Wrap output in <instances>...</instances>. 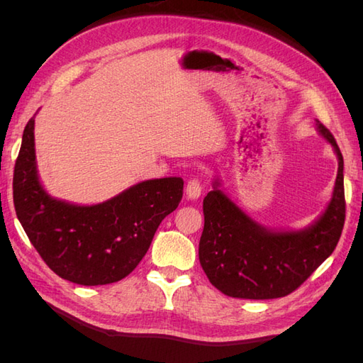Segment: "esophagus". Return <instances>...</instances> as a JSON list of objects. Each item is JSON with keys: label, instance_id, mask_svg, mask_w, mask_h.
<instances>
[{"label": "esophagus", "instance_id": "obj_1", "mask_svg": "<svg viewBox=\"0 0 363 363\" xmlns=\"http://www.w3.org/2000/svg\"><path fill=\"white\" fill-rule=\"evenodd\" d=\"M201 192H203V186L200 179H191L188 184H186V196H188L189 200L200 199Z\"/></svg>", "mask_w": 363, "mask_h": 363}]
</instances>
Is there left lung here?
Returning a JSON list of instances; mask_svg holds the SVG:
<instances>
[{
  "label": "left lung",
  "instance_id": "obj_1",
  "mask_svg": "<svg viewBox=\"0 0 363 363\" xmlns=\"http://www.w3.org/2000/svg\"><path fill=\"white\" fill-rule=\"evenodd\" d=\"M320 135L337 156L332 200L323 215L303 230H271L251 219L219 189L204 196V228L199 256L216 289L233 298L286 296L332 255L345 221L344 159L333 135L316 121Z\"/></svg>",
  "mask_w": 363,
  "mask_h": 363
}]
</instances>
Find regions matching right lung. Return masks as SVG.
<instances>
[{
    "instance_id": "right-lung-1",
    "label": "right lung",
    "mask_w": 363,
    "mask_h": 363,
    "mask_svg": "<svg viewBox=\"0 0 363 363\" xmlns=\"http://www.w3.org/2000/svg\"><path fill=\"white\" fill-rule=\"evenodd\" d=\"M182 196L183 180L164 177L133 184L100 204L52 199L38 174L35 116L24 128L13 174L16 216L43 262L65 280L98 286L127 277Z\"/></svg>"
}]
</instances>
